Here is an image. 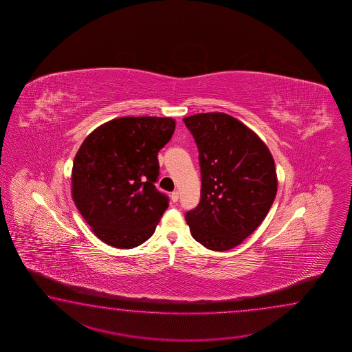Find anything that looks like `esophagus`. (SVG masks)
<instances>
[{"mask_svg":"<svg viewBox=\"0 0 352 352\" xmlns=\"http://www.w3.org/2000/svg\"><path fill=\"white\" fill-rule=\"evenodd\" d=\"M171 200H173V202H176L179 200V191H173V194H171Z\"/></svg>","mask_w":352,"mask_h":352,"instance_id":"esophagus-1","label":"esophagus"}]
</instances>
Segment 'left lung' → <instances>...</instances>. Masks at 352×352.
Instances as JSON below:
<instances>
[{"mask_svg": "<svg viewBox=\"0 0 352 352\" xmlns=\"http://www.w3.org/2000/svg\"><path fill=\"white\" fill-rule=\"evenodd\" d=\"M184 122L199 148L202 186L187 225L204 247L230 250L270 212L278 188L274 158L254 131L226 113H199Z\"/></svg>", "mask_w": 352, "mask_h": 352, "instance_id": "1", "label": "left lung"}]
</instances>
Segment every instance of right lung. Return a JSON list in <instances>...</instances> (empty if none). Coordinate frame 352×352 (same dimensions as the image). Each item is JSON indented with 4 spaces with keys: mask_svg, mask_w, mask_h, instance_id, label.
<instances>
[{
    "mask_svg": "<svg viewBox=\"0 0 352 352\" xmlns=\"http://www.w3.org/2000/svg\"><path fill=\"white\" fill-rule=\"evenodd\" d=\"M171 117H122L96 128L76 152L72 197L91 232L111 247L150 239L168 199L155 187L158 151L173 137Z\"/></svg>",
    "mask_w": 352,
    "mask_h": 352,
    "instance_id": "obj_1",
    "label": "right lung"
}]
</instances>
